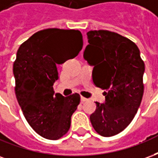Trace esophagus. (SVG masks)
<instances>
[{
	"label": "esophagus",
	"mask_w": 158,
	"mask_h": 158,
	"mask_svg": "<svg viewBox=\"0 0 158 158\" xmlns=\"http://www.w3.org/2000/svg\"><path fill=\"white\" fill-rule=\"evenodd\" d=\"M87 101H89V100L87 99V98H85V97H81V98H80V102H81V103H85V102H87Z\"/></svg>",
	"instance_id": "esophagus-1"
}]
</instances>
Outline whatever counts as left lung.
<instances>
[{
	"label": "left lung",
	"instance_id": "8db88e82",
	"mask_svg": "<svg viewBox=\"0 0 158 158\" xmlns=\"http://www.w3.org/2000/svg\"><path fill=\"white\" fill-rule=\"evenodd\" d=\"M87 38L84 58L94 67V85L105 90V102H96L89 119L99 135L110 137L122 132L139 109L145 63L138 46L117 33L90 30Z\"/></svg>",
	"mask_w": 158,
	"mask_h": 158
}]
</instances>
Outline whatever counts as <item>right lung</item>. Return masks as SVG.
<instances>
[{"label":"right lung","instance_id":"obj_1","mask_svg":"<svg viewBox=\"0 0 158 158\" xmlns=\"http://www.w3.org/2000/svg\"><path fill=\"white\" fill-rule=\"evenodd\" d=\"M82 47L79 30L47 29L34 34L18 50L13 63L16 97L27 122L45 139H60L70 128L80 96L54 95L53 85L59 79L56 64L75 57Z\"/></svg>","mask_w":158,"mask_h":158}]
</instances>
